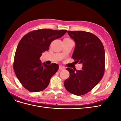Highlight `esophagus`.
<instances>
[{"instance_id": "esophagus-1", "label": "esophagus", "mask_w": 121, "mask_h": 121, "mask_svg": "<svg viewBox=\"0 0 121 121\" xmlns=\"http://www.w3.org/2000/svg\"><path fill=\"white\" fill-rule=\"evenodd\" d=\"M65 68L63 66H61V65H59V71H61V70H63V69H65Z\"/></svg>"}]
</instances>
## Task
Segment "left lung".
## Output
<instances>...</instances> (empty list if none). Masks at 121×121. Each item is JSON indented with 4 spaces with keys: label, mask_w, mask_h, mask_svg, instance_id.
Segmentation results:
<instances>
[{
    "label": "left lung",
    "mask_w": 121,
    "mask_h": 121,
    "mask_svg": "<svg viewBox=\"0 0 121 121\" xmlns=\"http://www.w3.org/2000/svg\"><path fill=\"white\" fill-rule=\"evenodd\" d=\"M76 43L72 58L82 63L81 70L69 68V78L64 82L69 93L80 96L89 92L99 82L105 69V52L103 44L96 35L83 31H68Z\"/></svg>",
    "instance_id": "obj_1"
}]
</instances>
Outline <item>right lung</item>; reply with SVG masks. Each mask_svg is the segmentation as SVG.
Instances as JSON below:
<instances>
[{
  "instance_id": "right-lung-1",
  "label": "right lung",
  "mask_w": 121,
  "mask_h": 121,
  "mask_svg": "<svg viewBox=\"0 0 121 121\" xmlns=\"http://www.w3.org/2000/svg\"><path fill=\"white\" fill-rule=\"evenodd\" d=\"M67 30L39 29L29 32L21 39L16 51L13 69L25 88L32 92L44 90L58 65L41 63L42 52L48 50L51 42L62 37Z\"/></svg>"
}]
</instances>
